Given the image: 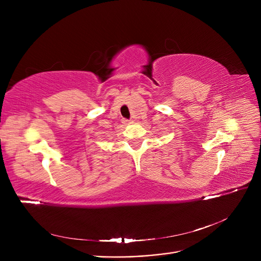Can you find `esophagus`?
Segmentation results:
<instances>
[{
  "mask_svg": "<svg viewBox=\"0 0 261 261\" xmlns=\"http://www.w3.org/2000/svg\"><path fill=\"white\" fill-rule=\"evenodd\" d=\"M131 121L128 120V119H122V123H125V125H128V123H130Z\"/></svg>",
  "mask_w": 261,
  "mask_h": 261,
  "instance_id": "esophagus-1",
  "label": "esophagus"
}]
</instances>
